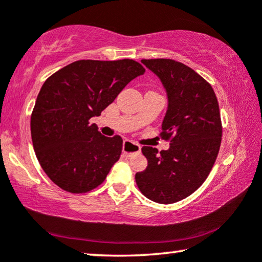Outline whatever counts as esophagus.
Instances as JSON below:
<instances>
[{"label":"esophagus","mask_w":262,"mask_h":262,"mask_svg":"<svg viewBox=\"0 0 262 262\" xmlns=\"http://www.w3.org/2000/svg\"><path fill=\"white\" fill-rule=\"evenodd\" d=\"M123 152L127 156H132L135 154L141 152V145L137 144V143H134L131 141H124L123 143Z\"/></svg>","instance_id":"34e87169"}]
</instances>
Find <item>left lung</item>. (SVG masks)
Segmentation results:
<instances>
[{"mask_svg": "<svg viewBox=\"0 0 262 262\" xmlns=\"http://www.w3.org/2000/svg\"><path fill=\"white\" fill-rule=\"evenodd\" d=\"M156 74L168 96L161 137L168 150L143 146L148 160L136 182L146 198L171 204L196 191L212 169L222 141L220 106L212 87L191 68L173 59H142Z\"/></svg>", "mask_w": 262, "mask_h": 262, "instance_id": "left-lung-1", "label": "left lung"}]
</instances>
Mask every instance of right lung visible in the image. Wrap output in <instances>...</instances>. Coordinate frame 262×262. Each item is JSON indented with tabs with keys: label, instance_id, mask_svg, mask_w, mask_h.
I'll return each mask as SVG.
<instances>
[{
	"label": "right lung",
	"instance_id": "obj_1",
	"mask_svg": "<svg viewBox=\"0 0 262 262\" xmlns=\"http://www.w3.org/2000/svg\"><path fill=\"white\" fill-rule=\"evenodd\" d=\"M144 73L134 59H82L44 82L31 116V136L42 170L58 187L87 193L105 181L119 160L123 139L105 137L89 120Z\"/></svg>",
	"mask_w": 262,
	"mask_h": 262
}]
</instances>
